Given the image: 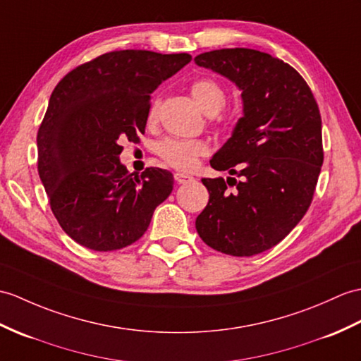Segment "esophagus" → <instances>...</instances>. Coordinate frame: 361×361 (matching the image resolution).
<instances>
[{
  "instance_id": "esophagus-1",
  "label": "esophagus",
  "mask_w": 361,
  "mask_h": 361,
  "mask_svg": "<svg viewBox=\"0 0 361 361\" xmlns=\"http://www.w3.org/2000/svg\"><path fill=\"white\" fill-rule=\"evenodd\" d=\"M173 178H175V181L180 183V184L189 183V181L194 180V177H192V175H189V173H184V172H177V173L173 175Z\"/></svg>"
}]
</instances>
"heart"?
I'll return each mask as SVG.
<instances>
[{
  "instance_id": "obj_1",
  "label": "heart",
  "mask_w": 361,
  "mask_h": 361,
  "mask_svg": "<svg viewBox=\"0 0 361 361\" xmlns=\"http://www.w3.org/2000/svg\"><path fill=\"white\" fill-rule=\"evenodd\" d=\"M190 94L206 115H216L226 103V92L223 86L212 78L195 80L190 85ZM157 112L158 102L155 99L147 111V123L155 121ZM207 149L209 146L204 140L169 138L160 142L158 155L166 164L175 167V169L192 171L198 164L200 157L207 154Z\"/></svg>"
}]
</instances>
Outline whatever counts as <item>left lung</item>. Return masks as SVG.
Instances as JSON below:
<instances>
[{"label":"left lung","instance_id":"obj_1","mask_svg":"<svg viewBox=\"0 0 361 361\" xmlns=\"http://www.w3.org/2000/svg\"><path fill=\"white\" fill-rule=\"evenodd\" d=\"M194 61L232 81L243 102V116L211 160L215 171L240 180H201L209 203L197 216V232L219 252L262 254L279 245L311 204L323 164L320 111L303 77L269 54L220 49Z\"/></svg>","mask_w":361,"mask_h":361}]
</instances>
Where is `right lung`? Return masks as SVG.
I'll use <instances>...</instances> for the list:
<instances>
[{
    "mask_svg": "<svg viewBox=\"0 0 361 361\" xmlns=\"http://www.w3.org/2000/svg\"><path fill=\"white\" fill-rule=\"evenodd\" d=\"M190 60L116 50L78 66L54 89L37 135L38 173L55 219L78 245L99 252L132 245L171 195L173 175L160 167L130 173L120 142L140 141L150 94Z\"/></svg>",
    "mask_w": 361,
    "mask_h": 361,
    "instance_id": "1",
    "label": "right lung"
}]
</instances>
